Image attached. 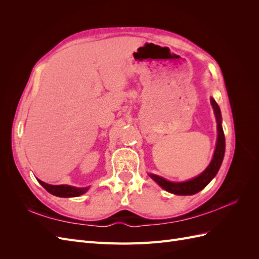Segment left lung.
I'll return each mask as SVG.
<instances>
[{"instance_id": "1", "label": "left lung", "mask_w": 259, "mask_h": 259, "mask_svg": "<svg viewBox=\"0 0 259 259\" xmlns=\"http://www.w3.org/2000/svg\"><path fill=\"white\" fill-rule=\"evenodd\" d=\"M210 103L214 108L216 120H217L218 137H217V144H216V149L213 155V160H211V162L209 163L207 168L203 171L200 176L185 183H171L160 176L150 174V177L154 180L155 183H158L163 189H165L170 193H175L179 195H190V194L199 192L200 190L203 189V188H205L210 180L215 177L219 167L222 165L224 154H225V134L222 126V114H221V109H219L218 105L216 104V101L213 98H210Z\"/></svg>"}]
</instances>
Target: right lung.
I'll return each instance as SVG.
<instances>
[{
    "instance_id": "right-lung-1",
    "label": "right lung",
    "mask_w": 259,
    "mask_h": 259,
    "mask_svg": "<svg viewBox=\"0 0 259 259\" xmlns=\"http://www.w3.org/2000/svg\"><path fill=\"white\" fill-rule=\"evenodd\" d=\"M37 182L40 183L46 190H48L50 193L56 195V197H61V198H74V197H79V195L85 193L88 191L89 188H75L71 186H67V185H60V186H54V185H49L45 184L42 180H38Z\"/></svg>"
}]
</instances>
